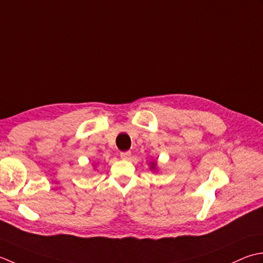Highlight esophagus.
Returning a JSON list of instances; mask_svg holds the SVG:
<instances>
[{"label": "esophagus", "mask_w": 263, "mask_h": 263, "mask_svg": "<svg viewBox=\"0 0 263 263\" xmlns=\"http://www.w3.org/2000/svg\"><path fill=\"white\" fill-rule=\"evenodd\" d=\"M132 157V153L130 152H122L120 153V158L122 160H129Z\"/></svg>", "instance_id": "esophagus-1"}]
</instances>
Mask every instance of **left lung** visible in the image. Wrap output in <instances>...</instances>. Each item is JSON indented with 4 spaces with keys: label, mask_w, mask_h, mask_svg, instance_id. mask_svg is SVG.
<instances>
[{
    "label": "left lung",
    "mask_w": 263,
    "mask_h": 263,
    "mask_svg": "<svg viewBox=\"0 0 263 263\" xmlns=\"http://www.w3.org/2000/svg\"><path fill=\"white\" fill-rule=\"evenodd\" d=\"M149 169H151L152 171H157V169H158L157 162H155V161H151V162H149Z\"/></svg>",
    "instance_id": "left-lung-1"
}]
</instances>
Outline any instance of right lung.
<instances>
[{
    "instance_id": "1",
    "label": "right lung",
    "mask_w": 263,
    "mask_h": 263,
    "mask_svg": "<svg viewBox=\"0 0 263 263\" xmlns=\"http://www.w3.org/2000/svg\"><path fill=\"white\" fill-rule=\"evenodd\" d=\"M94 167H95V165H94Z\"/></svg>"
}]
</instances>
